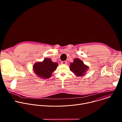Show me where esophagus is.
Segmentation results:
<instances>
[{
	"mask_svg": "<svg viewBox=\"0 0 122 122\" xmlns=\"http://www.w3.org/2000/svg\"><path fill=\"white\" fill-rule=\"evenodd\" d=\"M61 64H63V65H65V64H66V61H62V62H61Z\"/></svg>",
	"mask_w": 122,
	"mask_h": 122,
	"instance_id": "esophagus-1",
	"label": "esophagus"
}]
</instances>
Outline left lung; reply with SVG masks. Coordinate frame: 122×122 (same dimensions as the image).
<instances>
[{"label":"left lung","instance_id":"obj_1","mask_svg":"<svg viewBox=\"0 0 122 122\" xmlns=\"http://www.w3.org/2000/svg\"><path fill=\"white\" fill-rule=\"evenodd\" d=\"M69 69L72 71L74 75L77 77H81L85 75L88 70L89 66L85 65L82 60L79 58H75L73 62L71 63Z\"/></svg>","mask_w":122,"mask_h":122}]
</instances>
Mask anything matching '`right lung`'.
<instances>
[{
    "mask_svg": "<svg viewBox=\"0 0 122 122\" xmlns=\"http://www.w3.org/2000/svg\"><path fill=\"white\" fill-rule=\"evenodd\" d=\"M58 64L54 62L49 58H45L42 62H37L33 66L34 72L39 78L46 79L50 78L55 71Z\"/></svg>",
    "mask_w": 122,
    "mask_h": 122,
    "instance_id": "obj_1",
    "label": "right lung"
}]
</instances>
